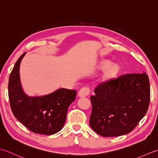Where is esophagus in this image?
<instances>
[{"instance_id": "1", "label": "esophagus", "mask_w": 158, "mask_h": 158, "mask_svg": "<svg viewBox=\"0 0 158 158\" xmlns=\"http://www.w3.org/2000/svg\"><path fill=\"white\" fill-rule=\"evenodd\" d=\"M90 93V90L88 87L86 86H84L82 89H80L78 93V96L79 97H86V96H88Z\"/></svg>"}]
</instances>
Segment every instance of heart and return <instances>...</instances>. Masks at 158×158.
<instances>
[{"instance_id":"obj_1","label":"heart","mask_w":158,"mask_h":158,"mask_svg":"<svg viewBox=\"0 0 158 158\" xmlns=\"http://www.w3.org/2000/svg\"><path fill=\"white\" fill-rule=\"evenodd\" d=\"M110 62H108V61H104V62L101 63L100 65H99V68L104 69L106 68H107V67L110 65ZM118 69V65H116V64H112V65H111L107 69H106L104 73V77L105 78H108V77L113 76L117 72Z\"/></svg>"}]
</instances>
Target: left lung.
Wrapping results in <instances>:
<instances>
[{"instance_id": "left-lung-1", "label": "left lung", "mask_w": 158, "mask_h": 158, "mask_svg": "<svg viewBox=\"0 0 158 158\" xmlns=\"http://www.w3.org/2000/svg\"><path fill=\"white\" fill-rule=\"evenodd\" d=\"M91 97L90 125L104 137L127 134L144 117L150 102L149 77L127 73L102 82Z\"/></svg>"}]
</instances>
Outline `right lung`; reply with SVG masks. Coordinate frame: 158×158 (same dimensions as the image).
<instances>
[{
	"label": "right lung",
	"mask_w": 158,
	"mask_h": 158,
	"mask_svg": "<svg viewBox=\"0 0 158 158\" xmlns=\"http://www.w3.org/2000/svg\"><path fill=\"white\" fill-rule=\"evenodd\" d=\"M26 53L16 61L9 76L8 95L12 112L34 133L56 134L63 127L69 106L76 99V91L62 88L40 97L27 95L22 89L20 78V63Z\"/></svg>",
	"instance_id": "add662e5"
}]
</instances>
